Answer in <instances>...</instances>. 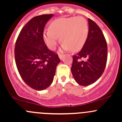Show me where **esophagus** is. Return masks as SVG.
I'll return each mask as SVG.
<instances>
[{
  "mask_svg": "<svg viewBox=\"0 0 122 122\" xmlns=\"http://www.w3.org/2000/svg\"><path fill=\"white\" fill-rule=\"evenodd\" d=\"M64 54H59V57H60V60H62L64 59Z\"/></svg>",
  "mask_w": 122,
  "mask_h": 122,
  "instance_id": "34e87169",
  "label": "esophagus"
}]
</instances>
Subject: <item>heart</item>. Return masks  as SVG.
Listing matches in <instances>:
<instances>
[{"label": "heart", "instance_id": "b5f03b06", "mask_svg": "<svg viewBox=\"0 0 122 122\" xmlns=\"http://www.w3.org/2000/svg\"><path fill=\"white\" fill-rule=\"evenodd\" d=\"M88 34L87 21L82 16L62 18L54 20L49 29L43 33L44 42L51 50H55L60 38L64 50L74 52L84 46Z\"/></svg>", "mask_w": 122, "mask_h": 122}]
</instances>
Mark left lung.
I'll list each match as a JSON object with an SVG mask.
<instances>
[{"label":"left lung","instance_id":"1","mask_svg":"<svg viewBox=\"0 0 122 122\" xmlns=\"http://www.w3.org/2000/svg\"><path fill=\"white\" fill-rule=\"evenodd\" d=\"M88 37L81 50L73 55L71 72L81 86L93 84L101 77L107 59V45L99 26L88 18Z\"/></svg>","mask_w":122,"mask_h":122}]
</instances>
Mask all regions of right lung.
<instances>
[{"label": "right lung", "mask_w": 122, "mask_h": 122, "mask_svg": "<svg viewBox=\"0 0 122 122\" xmlns=\"http://www.w3.org/2000/svg\"><path fill=\"white\" fill-rule=\"evenodd\" d=\"M52 14L32 18L23 27L17 38L15 58L20 77L36 90L48 87L53 81L56 67L61 61L57 54L45 45L43 32Z\"/></svg>", "instance_id": "add662e5"}]
</instances>
